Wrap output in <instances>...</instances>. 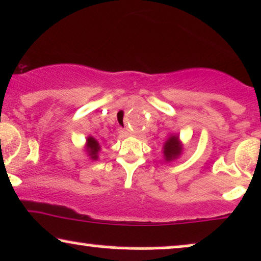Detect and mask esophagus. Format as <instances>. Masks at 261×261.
I'll return each mask as SVG.
<instances>
[{"instance_id":"esophagus-1","label":"esophagus","mask_w":261,"mask_h":261,"mask_svg":"<svg viewBox=\"0 0 261 261\" xmlns=\"http://www.w3.org/2000/svg\"><path fill=\"white\" fill-rule=\"evenodd\" d=\"M119 134H120L121 136H126V135H127V133L124 130V128H120V130H119Z\"/></svg>"}]
</instances>
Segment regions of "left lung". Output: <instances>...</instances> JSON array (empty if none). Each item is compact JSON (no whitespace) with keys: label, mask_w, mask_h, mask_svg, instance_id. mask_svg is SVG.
I'll return each instance as SVG.
<instances>
[{"label":"left lung","mask_w":261,"mask_h":261,"mask_svg":"<svg viewBox=\"0 0 261 261\" xmlns=\"http://www.w3.org/2000/svg\"><path fill=\"white\" fill-rule=\"evenodd\" d=\"M181 149L182 148L180 146V142H178V137L171 136L164 144L165 161H172V159L176 158L177 155H180Z\"/></svg>","instance_id":"1"}]
</instances>
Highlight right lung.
I'll use <instances>...</instances> for the list:
<instances>
[{"label": "right lung", "mask_w": 261, "mask_h": 261, "mask_svg": "<svg viewBox=\"0 0 261 261\" xmlns=\"http://www.w3.org/2000/svg\"><path fill=\"white\" fill-rule=\"evenodd\" d=\"M87 150H89V155L91 158L95 159V161L98 158L97 153H98L99 150V143L97 142L93 137H89V139H87Z\"/></svg>", "instance_id": "obj_1"}]
</instances>
